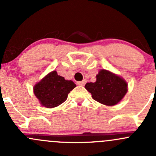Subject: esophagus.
<instances>
[{
	"instance_id": "obj_1",
	"label": "esophagus",
	"mask_w": 156,
	"mask_h": 156,
	"mask_svg": "<svg viewBox=\"0 0 156 156\" xmlns=\"http://www.w3.org/2000/svg\"><path fill=\"white\" fill-rule=\"evenodd\" d=\"M86 82H87V81H86V80H83V81H78L77 84H78V85H80V86H84V85H85Z\"/></svg>"
}]
</instances>
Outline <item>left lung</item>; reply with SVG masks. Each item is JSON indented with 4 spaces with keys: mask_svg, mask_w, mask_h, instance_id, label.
I'll use <instances>...</instances> for the list:
<instances>
[{
    "mask_svg": "<svg viewBox=\"0 0 156 156\" xmlns=\"http://www.w3.org/2000/svg\"><path fill=\"white\" fill-rule=\"evenodd\" d=\"M97 81L85 84L93 99L106 106H115L123 99L127 92V84L125 79L105 69L100 70Z\"/></svg>",
    "mask_w": 156,
    "mask_h": 156,
    "instance_id": "obj_1",
    "label": "left lung"
}]
</instances>
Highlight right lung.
Instances as JSON below:
<instances>
[{"label": "right lung", "mask_w": 156, "mask_h": 156, "mask_svg": "<svg viewBox=\"0 0 156 156\" xmlns=\"http://www.w3.org/2000/svg\"><path fill=\"white\" fill-rule=\"evenodd\" d=\"M76 87L72 81L66 80L56 71L50 72L34 86V94L43 106L53 108L66 100L68 94Z\"/></svg>", "instance_id": "1"}]
</instances>
